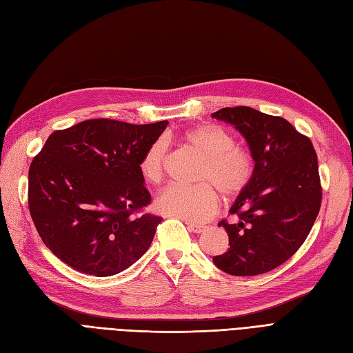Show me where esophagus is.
I'll return each mask as SVG.
<instances>
[{"instance_id": "obj_1", "label": "esophagus", "mask_w": 353, "mask_h": 353, "mask_svg": "<svg viewBox=\"0 0 353 353\" xmlns=\"http://www.w3.org/2000/svg\"><path fill=\"white\" fill-rule=\"evenodd\" d=\"M186 224H188V229L193 233H202L207 229V225H203V224H193V223H186Z\"/></svg>"}]
</instances>
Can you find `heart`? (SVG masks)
I'll use <instances>...</instances> for the list:
<instances>
[{"mask_svg": "<svg viewBox=\"0 0 353 353\" xmlns=\"http://www.w3.org/2000/svg\"><path fill=\"white\" fill-rule=\"evenodd\" d=\"M180 141L202 157L196 185H170L155 199V207L188 221H205L219 210L217 190L234 198L249 186L255 173L252 152L236 143L232 132L219 124H198L181 132ZM168 145L157 139L146 148L138 163L145 181L158 185L164 179Z\"/></svg>", "mask_w": 353, "mask_h": 353, "instance_id": "1", "label": "heart"}]
</instances>
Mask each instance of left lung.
I'll use <instances>...</instances> for the list:
<instances>
[{"label": "left lung", "instance_id": "left-lung-1", "mask_svg": "<svg viewBox=\"0 0 353 353\" xmlns=\"http://www.w3.org/2000/svg\"><path fill=\"white\" fill-rule=\"evenodd\" d=\"M212 119L241 132L251 148L255 173L230 212L219 223L229 234L227 251L214 256L232 276L264 274L294 255L321 208L323 188L314 145L283 117L251 107H227Z\"/></svg>", "mask_w": 353, "mask_h": 353}]
</instances>
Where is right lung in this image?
I'll use <instances>...</instances> for the list:
<instances>
[{"mask_svg": "<svg viewBox=\"0 0 353 353\" xmlns=\"http://www.w3.org/2000/svg\"><path fill=\"white\" fill-rule=\"evenodd\" d=\"M168 121L90 119L55 130L29 167L30 217L50 251L76 271L107 277L150 248L161 217L138 170Z\"/></svg>", "mask_w": 353, "mask_h": 353, "instance_id": "add662e5", "label": "right lung"}]
</instances>
